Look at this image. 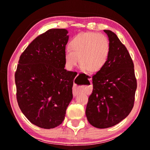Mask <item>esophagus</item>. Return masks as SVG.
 I'll return each instance as SVG.
<instances>
[{
    "mask_svg": "<svg viewBox=\"0 0 150 150\" xmlns=\"http://www.w3.org/2000/svg\"><path fill=\"white\" fill-rule=\"evenodd\" d=\"M78 93H79V91H78V90L76 89L75 87H74L73 88V95L74 96H76Z\"/></svg>",
    "mask_w": 150,
    "mask_h": 150,
    "instance_id": "1",
    "label": "esophagus"
}]
</instances>
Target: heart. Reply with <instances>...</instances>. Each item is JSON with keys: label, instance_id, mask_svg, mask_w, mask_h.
Returning <instances> with one entry per match:
<instances>
[{"label": "heart", "instance_id": "b5f03b06", "mask_svg": "<svg viewBox=\"0 0 150 150\" xmlns=\"http://www.w3.org/2000/svg\"><path fill=\"white\" fill-rule=\"evenodd\" d=\"M110 44L105 35L96 33H81L69 42L65 49V66L71 69L79 62L81 69L91 72L100 71L109 57Z\"/></svg>", "mask_w": 150, "mask_h": 150}]
</instances>
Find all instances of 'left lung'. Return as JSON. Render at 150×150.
I'll return each instance as SVG.
<instances>
[{
  "label": "left lung",
  "mask_w": 150,
  "mask_h": 150,
  "mask_svg": "<svg viewBox=\"0 0 150 150\" xmlns=\"http://www.w3.org/2000/svg\"><path fill=\"white\" fill-rule=\"evenodd\" d=\"M110 44L108 59L92 76L93 91L86 108L88 122L98 128L117 124L132 110L137 84L134 63L126 46L109 30H104Z\"/></svg>",
  "instance_id": "obj_1"
}]
</instances>
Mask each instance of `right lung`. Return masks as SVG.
<instances>
[{
	"instance_id": "add662e5",
	"label": "right lung",
	"mask_w": 150,
	"mask_h": 150,
	"mask_svg": "<svg viewBox=\"0 0 150 150\" xmlns=\"http://www.w3.org/2000/svg\"><path fill=\"white\" fill-rule=\"evenodd\" d=\"M65 28H52L35 39L20 55L15 73L18 106L32 124L45 129L62 124L72 100L75 72L67 71Z\"/></svg>"
}]
</instances>
